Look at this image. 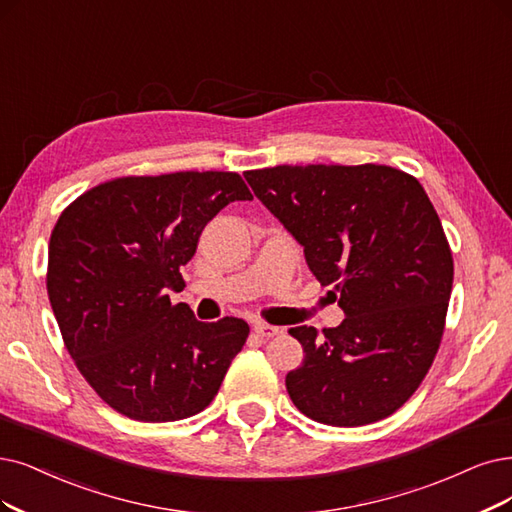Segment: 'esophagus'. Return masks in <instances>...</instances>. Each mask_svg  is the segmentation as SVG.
Instances as JSON below:
<instances>
[{"mask_svg":"<svg viewBox=\"0 0 512 512\" xmlns=\"http://www.w3.org/2000/svg\"><path fill=\"white\" fill-rule=\"evenodd\" d=\"M253 331H255L259 337H274V335H278L282 329H280V327H274V325H268V323H255V325H253Z\"/></svg>","mask_w":512,"mask_h":512,"instance_id":"esophagus-1","label":"esophagus"}]
</instances>
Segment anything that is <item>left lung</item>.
Returning <instances> with one entry per match:
<instances>
[{
  "label": "left lung",
  "mask_w": 512,
  "mask_h": 512,
  "mask_svg": "<svg viewBox=\"0 0 512 512\" xmlns=\"http://www.w3.org/2000/svg\"><path fill=\"white\" fill-rule=\"evenodd\" d=\"M244 179L346 314L325 335L289 329L304 348L285 380L291 401L329 426L388 418L434 361L453 285L449 244L424 187L380 164H285Z\"/></svg>",
  "instance_id": "obj_1"
}]
</instances>
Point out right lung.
Returning <instances> with one entry per match:
<instances>
[{
  "mask_svg": "<svg viewBox=\"0 0 512 512\" xmlns=\"http://www.w3.org/2000/svg\"><path fill=\"white\" fill-rule=\"evenodd\" d=\"M236 200H253L236 173L122 177L92 187L56 221L52 312L86 382L126 418L200 413L242 350V318L202 323L168 297L183 287L204 225Z\"/></svg>",
  "mask_w": 512,
  "mask_h": 512,
  "instance_id": "obj_1",
  "label": "right lung"
}]
</instances>
